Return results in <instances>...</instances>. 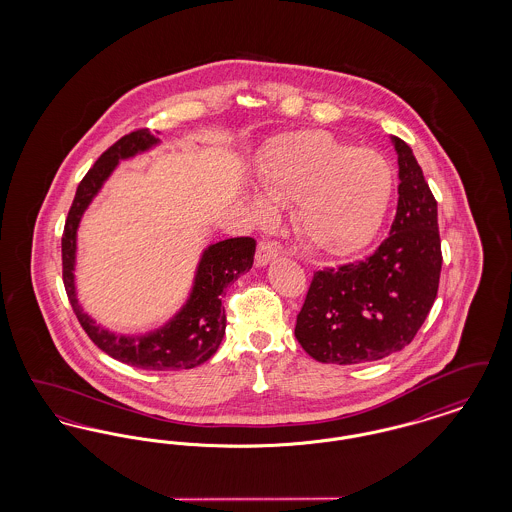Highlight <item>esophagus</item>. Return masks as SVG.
<instances>
[{"mask_svg":"<svg viewBox=\"0 0 512 512\" xmlns=\"http://www.w3.org/2000/svg\"><path fill=\"white\" fill-rule=\"evenodd\" d=\"M280 255H282L280 245H276L274 242H261L257 247V253H255V265L257 267H267L270 261L278 259Z\"/></svg>","mask_w":512,"mask_h":512,"instance_id":"esophagus-1","label":"esophagus"}]
</instances>
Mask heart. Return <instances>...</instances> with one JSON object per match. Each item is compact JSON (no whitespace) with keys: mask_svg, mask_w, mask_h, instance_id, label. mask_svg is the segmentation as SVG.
<instances>
[{"mask_svg":"<svg viewBox=\"0 0 512 512\" xmlns=\"http://www.w3.org/2000/svg\"><path fill=\"white\" fill-rule=\"evenodd\" d=\"M257 184L272 203H292L293 230L305 244L330 257H349L378 234L390 205L393 172L372 149L307 130L268 144L257 167ZM264 198L249 197L257 222L274 215Z\"/></svg>","mask_w":512,"mask_h":512,"instance_id":"obj_1","label":"heart"}]
</instances>
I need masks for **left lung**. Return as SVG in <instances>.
<instances>
[{"label":"left lung","instance_id":"8db88e82","mask_svg":"<svg viewBox=\"0 0 512 512\" xmlns=\"http://www.w3.org/2000/svg\"><path fill=\"white\" fill-rule=\"evenodd\" d=\"M399 199L390 236L359 263L313 276L295 338L320 363L380 361L413 341L438 295V203L413 149L391 136Z\"/></svg>","mask_w":512,"mask_h":512}]
</instances>
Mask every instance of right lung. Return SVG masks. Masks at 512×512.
I'll use <instances>...</instances> for the list:
<instances>
[{
    "label": "right lung",
    "mask_w": 512,
    "mask_h": 512,
    "mask_svg": "<svg viewBox=\"0 0 512 512\" xmlns=\"http://www.w3.org/2000/svg\"><path fill=\"white\" fill-rule=\"evenodd\" d=\"M159 144L161 140L149 130L130 132L109 147L82 178L61 240L63 282L80 326L109 357L144 370H182L203 365L217 353L226 330L220 295L253 267L257 245L253 238H230L207 245L195 267L192 290L184 305L163 326L144 334H117L96 322L78 301L74 280L78 228L86 209L121 161L134 159Z\"/></svg>",
    "instance_id": "right-lung-1"
}]
</instances>
